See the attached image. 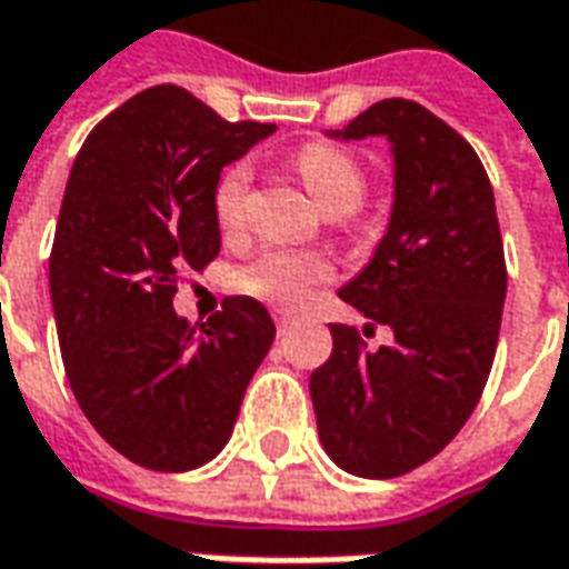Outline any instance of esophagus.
<instances>
[{
	"label": "esophagus",
	"instance_id": "esophagus-1",
	"mask_svg": "<svg viewBox=\"0 0 569 569\" xmlns=\"http://www.w3.org/2000/svg\"><path fill=\"white\" fill-rule=\"evenodd\" d=\"M272 319H276L278 331H284V329H288V326H291L293 316L288 310H272Z\"/></svg>",
	"mask_w": 569,
	"mask_h": 569
}]
</instances>
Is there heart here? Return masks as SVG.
Instances as JSON below:
<instances>
[{"label":"heart","instance_id":"b5f03b06","mask_svg":"<svg viewBox=\"0 0 569 569\" xmlns=\"http://www.w3.org/2000/svg\"><path fill=\"white\" fill-rule=\"evenodd\" d=\"M293 169L310 187V193L329 209L331 216H341L357 209L366 193V174L360 162L331 143H307L293 152ZM250 193V169L234 162L219 174L212 187V212L224 231H234L247 212ZM331 262L312 250H288L276 247L259 253L234 276V288L272 307H300L312 293L316 284L329 281Z\"/></svg>","mask_w":569,"mask_h":569}]
</instances>
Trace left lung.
Returning <instances> with one entry per match:
<instances>
[{"label": "left lung", "instance_id": "obj_1", "mask_svg": "<svg viewBox=\"0 0 569 569\" xmlns=\"http://www.w3.org/2000/svg\"><path fill=\"white\" fill-rule=\"evenodd\" d=\"M329 133L391 143V222L341 300L395 341L366 350L360 331L331 326V357L310 376L312 410L341 470L395 479L432 460L482 398L505 310V243L479 156L426 106L382 99Z\"/></svg>", "mask_w": 569, "mask_h": 569}]
</instances>
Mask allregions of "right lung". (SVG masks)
<instances>
[{
	"mask_svg": "<svg viewBox=\"0 0 569 569\" xmlns=\"http://www.w3.org/2000/svg\"><path fill=\"white\" fill-rule=\"evenodd\" d=\"M272 131L162 83L102 118L68 174L49 257L64 376L99 436L147 470L222 451L276 341L253 297H224L203 326L171 307L181 272L219 257V174Z\"/></svg>",
	"mask_w": 569,
	"mask_h": 569,
	"instance_id": "1",
	"label": "right lung"
}]
</instances>
